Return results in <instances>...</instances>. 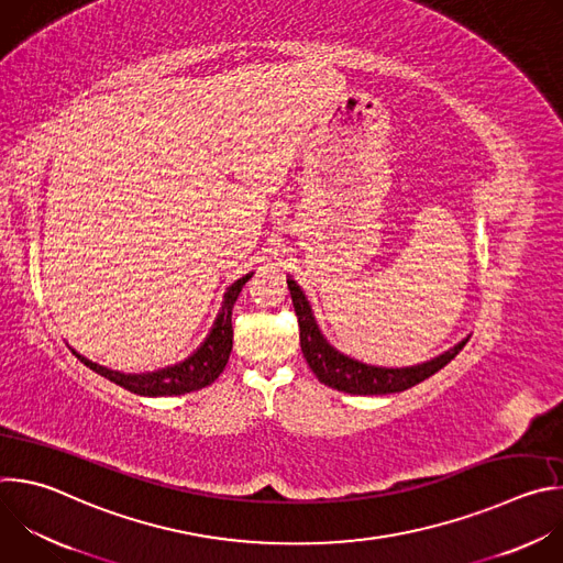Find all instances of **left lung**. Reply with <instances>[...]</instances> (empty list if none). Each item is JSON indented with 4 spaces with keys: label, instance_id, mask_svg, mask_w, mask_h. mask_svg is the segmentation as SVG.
<instances>
[{
    "label": "left lung",
    "instance_id": "1",
    "mask_svg": "<svg viewBox=\"0 0 563 563\" xmlns=\"http://www.w3.org/2000/svg\"><path fill=\"white\" fill-rule=\"evenodd\" d=\"M287 287L291 294V302L298 316V328H300V350L316 374L320 383H325L328 387H334L339 391L356 394V396H374V394H391V391H404L408 387H415L417 383L430 378L437 374L441 367H445L467 343L463 339L448 352L412 365V367H376L367 365L361 361H354L339 350H334L328 339L320 334L316 318L311 311V305L302 289L296 285V280L287 278Z\"/></svg>",
    "mask_w": 563,
    "mask_h": 563
}]
</instances>
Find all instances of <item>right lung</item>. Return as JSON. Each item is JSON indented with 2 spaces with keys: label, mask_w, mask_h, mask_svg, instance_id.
Segmentation results:
<instances>
[{
  "label": "right lung",
  "mask_w": 563,
  "mask_h": 563,
  "mask_svg": "<svg viewBox=\"0 0 563 563\" xmlns=\"http://www.w3.org/2000/svg\"><path fill=\"white\" fill-rule=\"evenodd\" d=\"M254 276L247 274L243 278H238L235 283L229 285L222 307L213 320V328L209 332V336L205 339V343L183 363H176L172 367H163L155 372H144V374H124L118 369H109L104 365H98L89 358H85L82 354H77L73 350V354L82 361L87 367H91L93 372H98L100 376L109 378L111 383L140 394V396H180L187 391H196L202 389L207 385H211L224 369L229 354H231V345H233V330H231V309L235 305L238 294L243 291L245 283Z\"/></svg>",
  "instance_id": "right-lung-1"
}]
</instances>
